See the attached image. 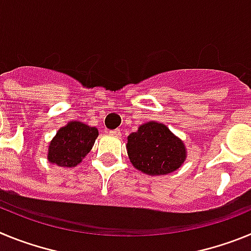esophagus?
I'll list each match as a JSON object with an SVG mask.
<instances>
[{
	"label": "esophagus",
	"instance_id": "1",
	"mask_svg": "<svg viewBox=\"0 0 251 251\" xmlns=\"http://www.w3.org/2000/svg\"><path fill=\"white\" fill-rule=\"evenodd\" d=\"M109 134H110V136H114V137H122V130L121 129L110 130Z\"/></svg>",
	"mask_w": 251,
	"mask_h": 251
}]
</instances>
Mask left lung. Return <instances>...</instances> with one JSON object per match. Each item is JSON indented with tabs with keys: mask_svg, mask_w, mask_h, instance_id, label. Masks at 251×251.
Instances as JSON below:
<instances>
[{
	"mask_svg": "<svg viewBox=\"0 0 251 251\" xmlns=\"http://www.w3.org/2000/svg\"><path fill=\"white\" fill-rule=\"evenodd\" d=\"M127 153L133 167L150 176L172 174L185 163L187 150L181 138L158 122L141 124L127 138Z\"/></svg>",
	"mask_w": 251,
	"mask_h": 251,
	"instance_id": "8db88e82",
	"label": "left lung"
}]
</instances>
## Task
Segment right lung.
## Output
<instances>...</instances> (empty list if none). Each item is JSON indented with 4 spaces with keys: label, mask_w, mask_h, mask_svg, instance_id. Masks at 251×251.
<instances>
[{
    "label": "right lung",
    "mask_w": 251,
    "mask_h": 251,
    "mask_svg": "<svg viewBox=\"0 0 251 251\" xmlns=\"http://www.w3.org/2000/svg\"><path fill=\"white\" fill-rule=\"evenodd\" d=\"M99 132L80 121H70L60 128L48 147V161L59 167L72 168L80 165L92 151Z\"/></svg>",
    "instance_id": "1"
}]
</instances>
